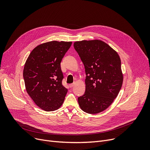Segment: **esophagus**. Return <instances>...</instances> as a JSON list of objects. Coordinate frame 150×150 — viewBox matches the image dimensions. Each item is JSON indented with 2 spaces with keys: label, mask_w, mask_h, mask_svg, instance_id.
<instances>
[{
  "label": "esophagus",
  "mask_w": 150,
  "mask_h": 150,
  "mask_svg": "<svg viewBox=\"0 0 150 150\" xmlns=\"http://www.w3.org/2000/svg\"><path fill=\"white\" fill-rule=\"evenodd\" d=\"M74 84H69V87H70V88H72L74 87Z\"/></svg>",
  "instance_id": "34e87169"
}]
</instances>
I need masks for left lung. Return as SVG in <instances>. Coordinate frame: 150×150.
Masks as SVG:
<instances>
[{
	"label": "left lung",
	"instance_id": "left-lung-1",
	"mask_svg": "<svg viewBox=\"0 0 150 150\" xmlns=\"http://www.w3.org/2000/svg\"><path fill=\"white\" fill-rule=\"evenodd\" d=\"M74 46L86 74L85 93L78 98V104L86 113H100L112 103L122 88L120 58L111 47L99 39L76 41Z\"/></svg>",
	"mask_w": 150,
	"mask_h": 150
}]
</instances>
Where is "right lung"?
I'll return each instance as SVG.
<instances>
[{"label":"right lung","mask_w":150,"mask_h":150,"mask_svg":"<svg viewBox=\"0 0 150 150\" xmlns=\"http://www.w3.org/2000/svg\"><path fill=\"white\" fill-rule=\"evenodd\" d=\"M72 42L52 41L31 52L23 71L25 89L35 103L45 111L59 109L67 89L62 84L61 62Z\"/></svg>","instance_id":"right-lung-1"}]
</instances>
